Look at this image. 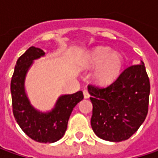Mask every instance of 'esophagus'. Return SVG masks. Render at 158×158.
Wrapping results in <instances>:
<instances>
[{
  "label": "esophagus",
  "mask_w": 158,
  "mask_h": 158,
  "mask_svg": "<svg viewBox=\"0 0 158 158\" xmlns=\"http://www.w3.org/2000/svg\"><path fill=\"white\" fill-rule=\"evenodd\" d=\"M83 94H84V97H85L86 99H87V98H89V97H90V94H89V93H88V91H87L86 89H84Z\"/></svg>",
  "instance_id": "1"
}]
</instances>
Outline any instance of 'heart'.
Listing matches in <instances>:
<instances>
[{
  "instance_id": "obj_1",
  "label": "heart",
  "mask_w": 158,
  "mask_h": 158,
  "mask_svg": "<svg viewBox=\"0 0 158 158\" xmlns=\"http://www.w3.org/2000/svg\"><path fill=\"white\" fill-rule=\"evenodd\" d=\"M124 66V57L119 52L108 47H97L82 56L78 62L80 70H91L93 81L99 86H107L118 78Z\"/></svg>"
}]
</instances>
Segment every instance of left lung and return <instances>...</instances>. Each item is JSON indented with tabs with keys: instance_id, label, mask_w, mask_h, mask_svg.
Wrapping results in <instances>:
<instances>
[{
	"instance_id": "8db88e82",
	"label": "left lung",
	"mask_w": 158,
	"mask_h": 158,
	"mask_svg": "<svg viewBox=\"0 0 158 158\" xmlns=\"http://www.w3.org/2000/svg\"><path fill=\"white\" fill-rule=\"evenodd\" d=\"M87 89L93 104L91 127L102 140L126 141L147 117L150 85L142 61L127 68L109 86Z\"/></svg>"
}]
</instances>
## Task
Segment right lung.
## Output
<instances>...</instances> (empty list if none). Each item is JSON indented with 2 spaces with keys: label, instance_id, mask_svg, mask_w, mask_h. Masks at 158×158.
Instances as JSON below:
<instances>
[{
  "label": "right lung",
  "instance_id": "obj_1",
  "mask_svg": "<svg viewBox=\"0 0 158 158\" xmlns=\"http://www.w3.org/2000/svg\"><path fill=\"white\" fill-rule=\"evenodd\" d=\"M44 56L42 49L31 47L17 59L10 83L12 108L15 119L24 134L38 142L53 143L64 135L73 108L84 95L81 91L62 94L48 111L32 106L25 90V79L33 61Z\"/></svg>",
  "mask_w": 158,
  "mask_h": 158
}]
</instances>
